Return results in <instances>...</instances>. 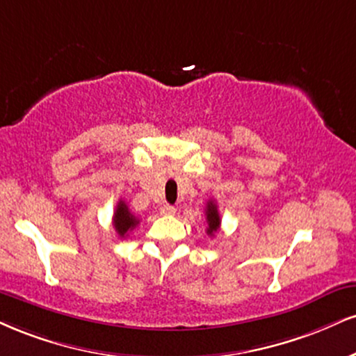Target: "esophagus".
<instances>
[{
    "instance_id": "1",
    "label": "esophagus",
    "mask_w": 356,
    "mask_h": 356,
    "mask_svg": "<svg viewBox=\"0 0 356 356\" xmlns=\"http://www.w3.org/2000/svg\"><path fill=\"white\" fill-rule=\"evenodd\" d=\"M161 213H164V216H174L175 207H172V205H169V204H164L161 207Z\"/></svg>"
}]
</instances>
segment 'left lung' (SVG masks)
<instances>
[{
  "label": "left lung",
  "instance_id": "8db88e82",
  "mask_svg": "<svg viewBox=\"0 0 356 356\" xmlns=\"http://www.w3.org/2000/svg\"><path fill=\"white\" fill-rule=\"evenodd\" d=\"M205 220H207V234L213 235L219 230L220 227V216L219 209H217V204L213 200H209L207 207H205Z\"/></svg>",
  "mask_w": 356,
  "mask_h": 356
}]
</instances>
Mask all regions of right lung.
I'll list each match as a JSON object with an SVG mask.
<instances>
[{
	"mask_svg": "<svg viewBox=\"0 0 356 356\" xmlns=\"http://www.w3.org/2000/svg\"><path fill=\"white\" fill-rule=\"evenodd\" d=\"M113 224L119 237L124 238L137 224H139V219L132 216L129 207H127L124 200H119L113 217Z\"/></svg>",
	"mask_w": 356,
	"mask_h": 356,
	"instance_id": "add662e5",
	"label": "right lung"
}]
</instances>
